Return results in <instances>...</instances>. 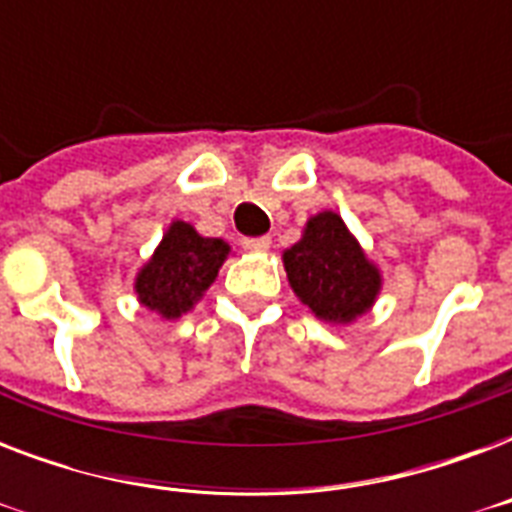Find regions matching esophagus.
<instances>
[{
	"mask_svg": "<svg viewBox=\"0 0 512 512\" xmlns=\"http://www.w3.org/2000/svg\"><path fill=\"white\" fill-rule=\"evenodd\" d=\"M241 247L249 249V252H265L271 247V239L268 236H247V239H241Z\"/></svg>",
	"mask_w": 512,
	"mask_h": 512,
	"instance_id": "obj_1",
	"label": "esophagus"
}]
</instances>
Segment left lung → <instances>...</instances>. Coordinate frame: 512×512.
Here are the masks:
<instances>
[{
	"mask_svg": "<svg viewBox=\"0 0 512 512\" xmlns=\"http://www.w3.org/2000/svg\"><path fill=\"white\" fill-rule=\"evenodd\" d=\"M284 268L303 305L332 324H348L369 311L382 284L380 271L335 212L308 220L303 239L284 252Z\"/></svg>",
	"mask_w": 512,
	"mask_h": 512,
	"instance_id": "1",
	"label": "left lung"
}]
</instances>
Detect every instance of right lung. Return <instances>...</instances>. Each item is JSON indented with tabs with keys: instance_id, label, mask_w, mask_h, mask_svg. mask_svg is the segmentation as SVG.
I'll use <instances>...</instances> for the list:
<instances>
[{
	"instance_id": "right-lung-1",
	"label": "right lung",
	"mask_w": 512,
	"mask_h": 512,
	"mask_svg": "<svg viewBox=\"0 0 512 512\" xmlns=\"http://www.w3.org/2000/svg\"><path fill=\"white\" fill-rule=\"evenodd\" d=\"M228 252L223 239H204L193 225L175 220L135 279L138 300L162 319H177L207 292Z\"/></svg>"
}]
</instances>
